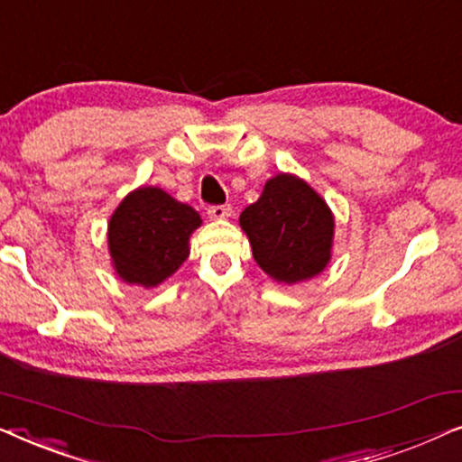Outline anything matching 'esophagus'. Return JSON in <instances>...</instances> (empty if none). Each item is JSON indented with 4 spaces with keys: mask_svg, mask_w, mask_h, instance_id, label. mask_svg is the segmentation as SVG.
<instances>
[{
    "mask_svg": "<svg viewBox=\"0 0 462 462\" xmlns=\"http://www.w3.org/2000/svg\"><path fill=\"white\" fill-rule=\"evenodd\" d=\"M231 214V206H210L208 208V217L212 220H220V218H226Z\"/></svg>",
    "mask_w": 462,
    "mask_h": 462,
    "instance_id": "34e87169",
    "label": "esophagus"
}]
</instances>
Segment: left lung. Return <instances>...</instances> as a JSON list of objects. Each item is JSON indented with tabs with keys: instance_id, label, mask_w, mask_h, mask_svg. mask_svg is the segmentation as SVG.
I'll list each match as a JSON object with an SVG mask.
<instances>
[{
	"instance_id": "left-lung-1",
	"label": "left lung",
	"mask_w": 462,
	"mask_h": 462,
	"mask_svg": "<svg viewBox=\"0 0 462 462\" xmlns=\"http://www.w3.org/2000/svg\"><path fill=\"white\" fill-rule=\"evenodd\" d=\"M252 254L264 273L283 283L318 275L330 261L334 218L307 182L280 174L239 217Z\"/></svg>"
}]
</instances>
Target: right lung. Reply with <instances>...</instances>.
I'll use <instances>...</instances> for the list:
<instances>
[{
  "mask_svg": "<svg viewBox=\"0 0 462 462\" xmlns=\"http://www.w3.org/2000/svg\"><path fill=\"white\" fill-rule=\"evenodd\" d=\"M201 223L191 206L162 189L143 187L125 198L109 223V250L128 283L153 288L189 256V236Z\"/></svg>",
  "mask_w": 462,
  "mask_h": 462,
  "instance_id": "right-lung-1",
  "label": "right lung"
}]
</instances>
